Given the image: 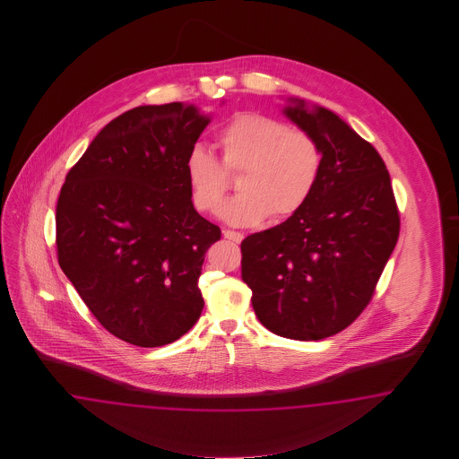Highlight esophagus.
Instances as JSON below:
<instances>
[{
  "instance_id": "34e87169",
  "label": "esophagus",
  "mask_w": 459,
  "mask_h": 459,
  "mask_svg": "<svg viewBox=\"0 0 459 459\" xmlns=\"http://www.w3.org/2000/svg\"><path fill=\"white\" fill-rule=\"evenodd\" d=\"M223 237H225V238H229V240H232V242H237V244H240V242H242V238H244V236H242L240 232L229 230V229H225V230H223Z\"/></svg>"
}]
</instances>
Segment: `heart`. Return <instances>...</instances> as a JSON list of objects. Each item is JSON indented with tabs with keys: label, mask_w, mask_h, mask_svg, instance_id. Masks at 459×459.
<instances>
[{
	"label": "heart",
	"mask_w": 459,
	"mask_h": 459,
	"mask_svg": "<svg viewBox=\"0 0 459 459\" xmlns=\"http://www.w3.org/2000/svg\"><path fill=\"white\" fill-rule=\"evenodd\" d=\"M217 146L223 165L204 146L186 153L183 169L198 212H215L229 190V175L238 173L240 194L223 204L225 222L252 227L286 221L305 207L315 194L323 171V150L315 136L291 129L261 112H240L219 129Z\"/></svg>",
	"instance_id": "obj_1"
}]
</instances>
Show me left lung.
<instances>
[{
    "mask_svg": "<svg viewBox=\"0 0 459 459\" xmlns=\"http://www.w3.org/2000/svg\"><path fill=\"white\" fill-rule=\"evenodd\" d=\"M284 114L320 143L321 178L296 215L242 240V279L267 330L311 342L345 330L370 303L401 217L368 141L334 112L307 111L301 99Z\"/></svg>",
    "mask_w": 459,
    "mask_h": 459,
    "instance_id": "1",
    "label": "left lung"
}]
</instances>
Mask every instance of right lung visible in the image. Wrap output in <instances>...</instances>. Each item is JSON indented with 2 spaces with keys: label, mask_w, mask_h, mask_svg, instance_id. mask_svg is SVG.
<instances>
[{
  "label": "right lung",
  "mask_w": 459,
  "mask_h": 459,
  "mask_svg": "<svg viewBox=\"0 0 459 459\" xmlns=\"http://www.w3.org/2000/svg\"><path fill=\"white\" fill-rule=\"evenodd\" d=\"M209 123L181 102L126 111L58 195V264L96 320L131 345L171 343L204 309L198 278L222 232L194 209L183 163Z\"/></svg>",
  "instance_id": "1"
}]
</instances>
